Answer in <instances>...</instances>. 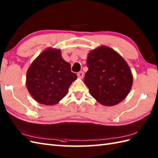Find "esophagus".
<instances>
[{
    "mask_svg": "<svg viewBox=\"0 0 158 158\" xmlns=\"http://www.w3.org/2000/svg\"><path fill=\"white\" fill-rule=\"evenodd\" d=\"M77 77H79L80 79H83V77H84V73L83 71H80L78 73H77Z\"/></svg>",
    "mask_w": 158,
    "mask_h": 158,
    "instance_id": "obj_1",
    "label": "esophagus"
}]
</instances>
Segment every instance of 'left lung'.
<instances>
[{"label":"left lung","mask_w":158,"mask_h":158,"mask_svg":"<svg viewBox=\"0 0 158 158\" xmlns=\"http://www.w3.org/2000/svg\"><path fill=\"white\" fill-rule=\"evenodd\" d=\"M84 83L90 94L105 106H113L128 94L133 77L127 62L115 50L100 46L89 53Z\"/></svg>","instance_id":"left-lung-1"}]
</instances>
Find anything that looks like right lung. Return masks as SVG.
<instances>
[{
	"label": "right lung",
	"mask_w": 158,
	"mask_h": 158,
	"mask_svg": "<svg viewBox=\"0 0 158 158\" xmlns=\"http://www.w3.org/2000/svg\"><path fill=\"white\" fill-rule=\"evenodd\" d=\"M70 64L64 60L60 49L48 48L36 58L26 73V87L36 102L53 105L64 97L77 79Z\"/></svg>",
	"instance_id": "add662e5"
}]
</instances>
